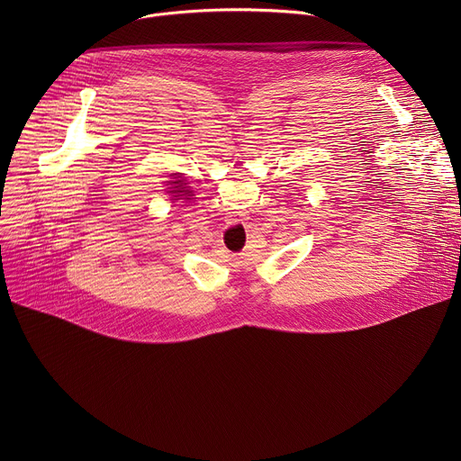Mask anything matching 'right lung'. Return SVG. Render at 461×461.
Segmentation results:
<instances>
[{"label": "right lung", "mask_w": 461, "mask_h": 461, "mask_svg": "<svg viewBox=\"0 0 461 461\" xmlns=\"http://www.w3.org/2000/svg\"><path fill=\"white\" fill-rule=\"evenodd\" d=\"M171 176H173V180H167V184H166V185H169L166 193L171 194V201L173 203H176V201H191L193 199V191L189 189L185 178H182V175H178V173H173Z\"/></svg>", "instance_id": "1"}]
</instances>
